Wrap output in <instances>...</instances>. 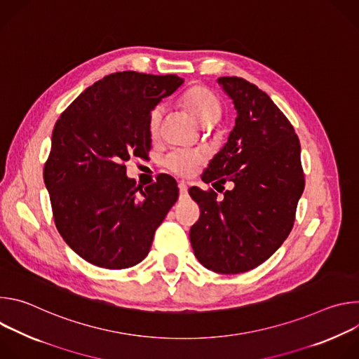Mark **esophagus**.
I'll use <instances>...</instances> for the list:
<instances>
[{
  "label": "esophagus",
  "mask_w": 359,
  "mask_h": 359,
  "mask_svg": "<svg viewBox=\"0 0 359 359\" xmlns=\"http://www.w3.org/2000/svg\"><path fill=\"white\" fill-rule=\"evenodd\" d=\"M179 190H180V198L186 197L187 196V184L184 182H180L179 183Z\"/></svg>",
  "instance_id": "1"
}]
</instances>
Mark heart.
Instances as JSON below:
<instances>
[{
    "mask_svg": "<svg viewBox=\"0 0 359 359\" xmlns=\"http://www.w3.org/2000/svg\"><path fill=\"white\" fill-rule=\"evenodd\" d=\"M183 105L187 108L190 115L203 128L213 126L222 114V105L219 97L208 88L193 86L182 97ZM163 115V108L161 105L155 107L147 119V132L151 139H156L161 130V121ZM163 165L170 172L179 176L191 175L203 162L201 155L189 150H172L163 158Z\"/></svg>",
    "mask_w": 359,
    "mask_h": 359,
    "instance_id": "b5f03b06",
    "label": "heart"
}]
</instances>
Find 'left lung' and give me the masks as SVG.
Listing matches in <instances>:
<instances>
[{"label": "left lung", "mask_w": 359, "mask_h": 359, "mask_svg": "<svg viewBox=\"0 0 359 359\" xmlns=\"http://www.w3.org/2000/svg\"><path fill=\"white\" fill-rule=\"evenodd\" d=\"M217 82L233 99L237 118L201 180L230 182L233 189L223 200L212 189L189 190L200 208L190 243L206 269L238 274L264 263L288 237L305 180L298 136L270 96L243 78Z\"/></svg>", "instance_id": "left-lung-1"}]
</instances>
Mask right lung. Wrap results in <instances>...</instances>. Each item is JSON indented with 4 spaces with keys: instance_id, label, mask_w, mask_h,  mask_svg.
Listing matches in <instances>:
<instances>
[{
    "instance_id": "1",
    "label": "right lung",
    "mask_w": 359,
    "mask_h": 359,
    "mask_svg": "<svg viewBox=\"0 0 359 359\" xmlns=\"http://www.w3.org/2000/svg\"><path fill=\"white\" fill-rule=\"evenodd\" d=\"M182 83L176 75L115 72L86 88L57 121L43 182L60 234L88 263L109 270L140 263L176 203L172 176L136 187L125 162L147 158L149 114Z\"/></svg>"
}]
</instances>
